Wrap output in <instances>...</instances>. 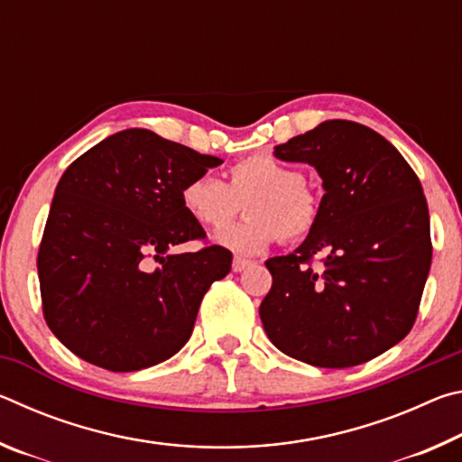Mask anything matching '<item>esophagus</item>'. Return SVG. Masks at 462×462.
<instances>
[{"label":"esophagus","mask_w":462,"mask_h":462,"mask_svg":"<svg viewBox=\"0 0 462 462\" xmlns=\"http://www.w3.org/2000/svg\"><path fill=\"white\" fill-rule=\"evenodd\" d=\"M250 264H253V263L246 261V259H240V256H236V259H234V263H232V271H234V273H240V271L248 269Z\"/></svg>","instance_id":"esophagus-1"}]
</instances>
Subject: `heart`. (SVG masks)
Masks as SVG:
<instances>
[{"mask_svg": "<svg viewBox=\"0 0 462 462\" xmlns=\"http://www.w3.org/2000/svg\"><path fill=\"white\" fill-rule=\"evenodd\" d=\"M183 212L203 228H222L245 201L246 220L216 234V242L236 254H259L277 242L300 240L316 228L319 199L300 171L269 154L234 162L228 183L209 173L187 179L179 191Z\"/></svg>", "mask_w": 462, "mask_h": 462, "instance_id": "heart-1", "label": "heart"}]
</instances>
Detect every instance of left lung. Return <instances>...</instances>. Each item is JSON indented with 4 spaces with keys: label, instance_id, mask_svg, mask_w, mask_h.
Listing matches in <instances>:
<instances>
[{
    "label": "left lung",
    "instance_id": "8db88e82",
    "mask_svg": "<svg viewBox=\"0 0 462 462\" xmlns=\"http://www.w3.org/2000/svg\"><path fill=\"white\" fill-rule=\"evenodd\" d=\"M275 156L316 167L326 193L303 245L264 263V332L281 353L322 369L371 361L411 330L432 263L420 179L389 140L348 120L322 122ZM314 255L325 256L319 272Z\"/></svg>",
    "mask_w": 462,
    "mask_h": 462
}]
</instances>
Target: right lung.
<instances>
[{"label": "right lung", "mask_w": 462, "mask_h": 462, "mask_svg": "<svg viewBox=\"0 0 462 462\" xmlns=\"http://www.w3.org/2000/svg\"><path fill=\"white\" fill-rule=\"evenodd\" d=\"M222 165L151 130L130 128L83 152L62 173L38 248L42 314L83 361L114 373L159 365L185 346L209 285L232 253L183 212L187 179Z\"/></svg>", "instance_id": "1"}]
</instances>
